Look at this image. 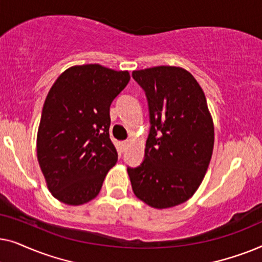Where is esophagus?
I'll use <instances>...</instances> for the list:
<instances>
[{"label": "esophagus", "instance_id": "1", "mask_svg": "<svg viewBox=\"0 0 262 262\" xmlns=\"http://www.w3.org/2000/svg\"><path fill=\"white\" fill-rule=\"evenodd\" d=\"M128 144H130V142H128V141L121 142V149H123V151H125V150L128 148Z\"/></svg>", "mask_w": 262, "mask_h": 262}]
</instances>
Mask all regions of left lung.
Here are the masks:
<instances>
[{"label":"left lung","instance_id":"8db88e82","mask_svg":"<svg viewBox=\"0 0 262 262\" xmlns=\"http://www.w3.org/2000/svg\"><path fill=\"white\" fill-rule=\"evenodd\" d=\"M132 77L145 93L150 118L144 160L127 167L132 191L155 209L180 205L198 189L212 156L213 121L205 94L179 67L137 70Z\"/></svg>","mask_w":262,"mask_h":262}]
</instances>
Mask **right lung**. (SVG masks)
I'll use <instances>...</instances> for the list:
<instances>
[{
    "label": "right lung",
    "mask_w": 262,
    "mask_h": 262,
    "mask_svg": "<svg viewBox=\"0 0 262 262\" xmlns=\"http://www.w3.org/2000/svg\"><path fill=\"white\" fill-rule=\"evenodd\" d=\"M130 81L99 64L67 69L50 89L37 136V156L50 192L68 205L99 194L118 161L110 138V106Z\"/></svg>",
    "instance_id": "add662e5"
}]
</instances>
